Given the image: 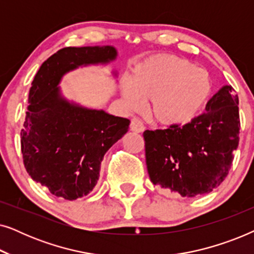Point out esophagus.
<instances>
[{
    "label": "esophagus",
    "mask_w": 254,
    "mask_h": 254,
    "mask_svg": "<svg viewBox=\"0 0 254 254\" xmlns=\"http://www.w3.org/2000/svg\"><path fill=\"white\" fill-rule=\"evenodd\" d=\"M130 129L135 131V133H142V131L145 129V127L140 119L134 118V119H131L130 121Z\"/></svg>",
    "instance_id": "esophagus-1"
}]
</instances>
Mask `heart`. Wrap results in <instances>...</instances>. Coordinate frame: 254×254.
Instances as JSON below:
<instances>
[{"instance_id":"b5f03b06","label":"heart","mask_w":254,"mask_h":254,"mask_svg":"<svg viewBox=\"0 0 254 254\" xmlns=\"http://www.w3.org/2000/svg\"><path fill=\"white\" fill-rule=\"evenodd\" d=\"M213 93L209 72L186 59L158 54L135 68L133 81L124 84L128 106L138 109L143 99H150L152 119L166 126H180L193 120Z\"/></svg>"}]
</instances>
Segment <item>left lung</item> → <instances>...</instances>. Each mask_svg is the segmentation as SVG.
<instances>
[{"mask_svg":"<svg viewBox=\"0 0 254 254\" xmlns=\"http://www.w3.org/2000/svg\"><path fill=\"white\" fill-rule=\"evenodd\" d=\"M239 129L238 96L225 85L190 123L144 130L145 163L152 184L187 197L211 192L230 171Z\"/></svg>","mask_w":254,"mask_h":254,"instance_id":"1","label":"left lung"}]
</instances>
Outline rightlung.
<instances>
[{
	"label": "right lung",
	"mask_w": 254,
	"mask_h": 254,
	"mask_svg": "<svg viewBox=\"0 0 254 254\" xmlns=\"http://www.w3.org/2000/svg\"><path fill=\"white\" fill-rule=\"evenodd\" d=\"M112 46L64 47L41 64L29 93L20 148L26 171L58 197L76 200L91 192L106 151L127 133L130 121L61 98L62 75L82 64H106Z\"/></svg>",
	"instance_id": "add662e5"
}]
</instances>
